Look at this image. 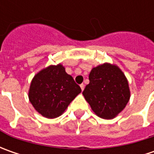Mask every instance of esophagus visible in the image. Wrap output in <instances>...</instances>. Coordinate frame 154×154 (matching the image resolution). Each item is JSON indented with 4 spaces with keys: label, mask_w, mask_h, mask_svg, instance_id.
<instances>
[{
    "label": "esophagus",
    "mask_w": 154,
    "mask_h": 154,
    "mask_svg": "<svg viewBox=\"0 0 154 154\" xmlns=\"http://www.w3.org/2000/svg\"><path fill=\"white\" fill-rule=\"evenodd\" d=\"M80 88H81V91H83L84 88H85V85H84V84H81V85H80Z\"/></svg>",
    "instance_id": "34e87169"
}]
</instances>
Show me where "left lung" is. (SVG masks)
<instances>
[{
	"instance_id": "8db88e82",
	"label": "left lung",
	"mask_w": 154,
	"mask_h": 154,
	"mask_svg": "<svg viewBox=\"0 0 154 154\" xmlns=\"http://www.w3.org/2000/svg\"><path fill=\"white\" fill-rule=\"evenodd\" d=\"M89 80L82 94L96 115L112 119L125 108L130 91L127 78L117 66L103 63L93 68Z\"/></svg>"
}]
</instances>
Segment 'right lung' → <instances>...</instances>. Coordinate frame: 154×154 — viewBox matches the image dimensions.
<instances>
[{"label": "right lung", "mask_w": 154, "mask_h": 154, "mask_svg": "<svg viewBox=\"0 0 154 154\" xmlns=\"http://www.w3.org/2000/svg\"><path fill=\"white\" fill-rule=\"evenodd\" d=\"M81 89L62 64L51 65L34 76L29 100L35 109L47 118H56L68 108Z\"/></svg>", "instance_id": "obj_1"}]
</instances>
